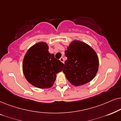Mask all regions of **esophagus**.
I'll list each match as a JSON object with an SVG mask.
<instances>
[{
  "instance_id": "34e87169",
  "label": "esophagus",
  "mask_w": 121,
  "mask_h": 121,
  "mask_svg": "<svg viewBox=\"0 0 121 121\" xmlns=\"http://www.w3.org/2000/svg\"><path fill=\"white\" fill-rule=\"evenodd\" d=\"M60 60L61 62H63V63H64V59L62 57H61L60 59Z\"/></svg>"
}]
</instances>
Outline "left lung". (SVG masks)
<instances>
[{
    "mask_svg": "<svg viewBox=\"0 0 121 121\" xmlns=\"http://www.w3.org/2000/svg\"><path fill=\"white\" fill-rule=\"evenodd\" d=\"M65 55L67 60L62 71L72 85L86 84L95 77L99 69V57L88 44L74 40L67 47Z\"/></svg>",
    "mask_w": 121,
    "mask_h": 121,
    "instance_id": "8db88e82",
    "label": "left lung"
}]
</instances>
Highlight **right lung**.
I'll list each match as a JSON object with an SVG mask.
<instances>
[{
    "label": "right lung",
    "mask_w": 121,
    "mask_h": 121,
    "mask_svg": "<svg viewBox=\"0 0 121 121\" xmlns=\"http://www.w3.org/2000/svg\"><path fill=\"white\" fill-rule=\"evenodd\" d=\"M46 43L40 42L27 51L22 62L26 79L33 86L48 88L54 85L56 74L62 71L64 64L49 52Z\"/></svg>",
    "instance_id": "obj_1"
}]
</instances>
